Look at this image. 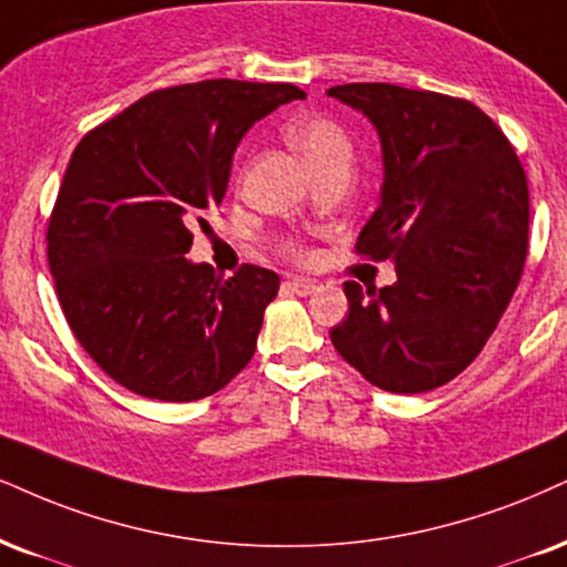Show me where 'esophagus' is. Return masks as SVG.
Here are the masks:
<instances>
[{
	"mask_svg": "<svg viewBox=\"0 0 567 567\" xmlns=\"http://www.w3.org/2000/svg\"><path fill=\"white\" fill-rule=\"evenodd\" d=\"M284 286L297 297H307L318 289L316 281H310V278H289V281H284Z\"/></svg>",
	"mask_w": 567,
	"mask_h": 567,
	"instance_id": "obj_1",
	"label": "esophagus"
}]
</instances>
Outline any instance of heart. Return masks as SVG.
Wrapping results in <instances>:
<instances>
[{"label":"heart","mask_w":567,"mask_h":567,"mask_svg":"<svg viewBox=\"0 0 567 567\" xmlns=\"http://www.w3.org/2000/svg\"><path fill=\"white\" fill-rule=\"evenodd\" d=\"M286 136L302 159L310 165L312 173L323 171L333 163H349L352 159V142H349L347 131L337 121L323 115L299 117L286 128ZM289 255L297 260H307L310 251L302 244H289Z\"/></svg>","instance_id":"b5f03b06"}]
</instances>
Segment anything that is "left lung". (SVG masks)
Segmentation results:
<instances>
[{
    "instance_id": "obj_1",
    "label": "left lung",
    "mask_w": 567,
    "mask_h": 567,
    "mask_svg": "<svg viewBox=\"0 0 567 567\" xmlns=\"http://www.w3.org/2000/svg\"><path fill=\"white\" fill-rule=\"evenodd\" d=\"M381 136V205L360 257L394 260L396 284L347 281L349 316L331 341L349 365L394 394L444 386L478 358L528 255V181L484 110L457 96L344 83L328 89Z\"/></svg>"
}]
</instances>
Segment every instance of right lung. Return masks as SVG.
I'll use <instances>...</instances> for the list:
<instances>
[{
    "mask_svg": "<svg viewBox=\"0 0 567 567\" xmlns=\"http://www.w3.org/2000/svg\"><path fill=\"white\" fill-rule=\"evenodd\" d=\"M291 83L213 79L157 89L75 146L47 228L65 320L89 358L134 394L194 402L251 360L281 278L194 265L192 228L226 197L241 136Z\"/></svg>",
    "mask_w": 567,
    "mask_h": 567,
    "instance_id": "right-lung-1",
    "label": "right lung"
}]
</instances>
